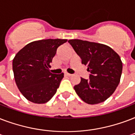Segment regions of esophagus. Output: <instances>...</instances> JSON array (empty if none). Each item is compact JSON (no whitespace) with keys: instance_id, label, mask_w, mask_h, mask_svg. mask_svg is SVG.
I'll list each match as a JSON object with an SVG mask.
<instances>
[{"instance_id":"esophagus-1","label":"esophagus","mask_w":135,"mask_h":135,"mask_svg":"<svg viewBox=\"0 0 135 135\" xmlns=\"http://www.w3.org/2000/svg\"><path fill=\"white\" fill-rule=\"evenodd\" d=\"M65 75H66V76H68V77H70V76H72V75H71V74H69V73H65Z\"/></svg>"}]
</instances>
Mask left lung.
I'll return each instance as SVG.
<instances>
[{"instance_id": "1", "label": "left lung", "mask_w": 135, "mask_h": 135, "mask_svg": "<svg viewBox=\"0 0 135 135\" xmlns=\"http://www.w3.org/2000/svg\"><path fill=\"white\" fill-rule=\"evenodd\" d=\"M68 42L91 73L89 79L81 78L79 84L74 86L77 94L91 105L105 101L120 81L123 62L119 55L102 44L80 39H71Z\"/></svg>"}]
</instances>
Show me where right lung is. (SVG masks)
<instances>
[{
  "instance_id": "add662e5",
  "label": "right lung",
  "mask_w": 135,
  "mask_h": 135,
  "mask_svg": "<svg viewBox=\"0 0 135 135\" xmlns=\"http://www.w3.org/2000/svg\"><path fill=\"white\" fill-rule=\"evenodd\" d=\"M67 39H42L32 41L18 51L12 60V70L17 88L34 103L48 102L57 91L64 74H53L50 63L58 47Z\"/></svg>"
}]
</instances>
